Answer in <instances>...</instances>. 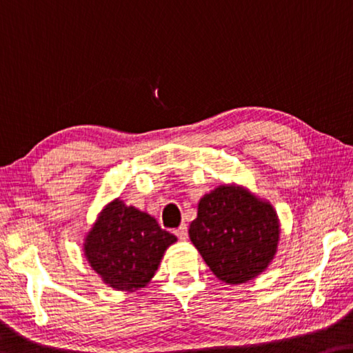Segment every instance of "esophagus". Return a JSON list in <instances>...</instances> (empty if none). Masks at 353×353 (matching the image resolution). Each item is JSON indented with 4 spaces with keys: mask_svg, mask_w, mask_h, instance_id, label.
<instances>
[{
    "mask_svg": "<svg viewBox=\"0 0 353 353\" xmlns=\"http://www.w3.org/2000/svg\"><path fill=\"white\" fill-rule=\"evenodd\" d=\"M176 236L179 237V240H187L188 237V228L187 225H181L177 229H176Z\"/></svg>",
    "mask_w": 353,
    "mask_h": 353,
    "instance_id": "obj_1",
    "label": "esophagus"
}]
</instances>
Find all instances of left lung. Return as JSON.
Here are the masks:
<instances>
[{
	"mask_svg": "<svg viewBox=\"0 0 353 353\" xmlns=\"http://www.w3.org/2000/svg\"><path fill=\"white\" fill-rule=\"evenodd\" d=\"M188 236L218 279L242 284L275 257L279 220L270 203L247 188L220 185L201 198Z\"/></svg>",
	"mask_w": 353,
	"mask_h": 353,
	"instance_id": "obj_1",
	"label": "left lung"
}]
</instances>
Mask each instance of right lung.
Instances as JSON below:
<instances>
[{"mask_svg": "<svg viewBox=\"0 0 353 353\" xmlns=\"http://www.w3.org/2000/svg\"><path fill=\"white\" fill-rule=\"evenodd\" d=\"M176 236L119 198L103 207L85 239V256L106 286L133 292L155 275Z\"/></svg>", "mask_w": 353, "mask_h": 353, "instance_id": "right-lung-1", "label": "right lung"}]
</instances>
